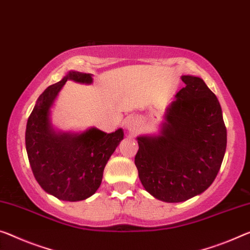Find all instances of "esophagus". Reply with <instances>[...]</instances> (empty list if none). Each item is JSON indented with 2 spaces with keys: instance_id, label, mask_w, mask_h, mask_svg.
<instances>
[{
  "instance_id": "1",
  "label": "esophagus",
  "mask_w": 250,
  "mask_h": 250,
  "mask_svg": "<svg viewBox=\"0 0 250 250\" xmlns=\"http://www.w3.org/2000/svg\"><path fill=\"white\" fill-rule=\"evenodd\" d=\"M124 124H125V128L127 129V132L128 134H130V135H134V134L138 130V121L136 118L128 117L127 120L124 122Z\"/></svg>"
}]
</instances>
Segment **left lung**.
<instances>
[{
    "mask_svg": "<svg viewBox=\"0 0 250 250\" xmlns=\"http://www.w3.org/2000/svg\"><path fill=\"white\" fill-rule=\"evenodd\" d=\"M186 83L167 108L159 134L137 137L135 165L144 189L157 200L182 202L212 184L227 147L221 106L201 78Z\"/></svg>",
    "mask_w": 250,
    "mask_h": 250,
    "instance_id": "8db88e82",
    "label": "left lung"
}]
</instances>
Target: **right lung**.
I'll return each mask as SVG.
<instances>
[{"instance_id":"add662e5","label":"right lung","mask_w":250,"mask_h":250,"mask_svg":"<svg viewBox=\"0 0 250 250\" xmlns=\"http://www.w3.org/2000/svg\"><path fill=\"white\" fill-rule=\"evenodd\" d=\"M67 80L90 85L93 75L71 70L39 96L26 123L25 148L42 189L59 200L75 202L91 197L101 187L104 168L124 130L107 134L91 127L72 133L53 127L51 108Z\"/></svg>"}]
</instances>
